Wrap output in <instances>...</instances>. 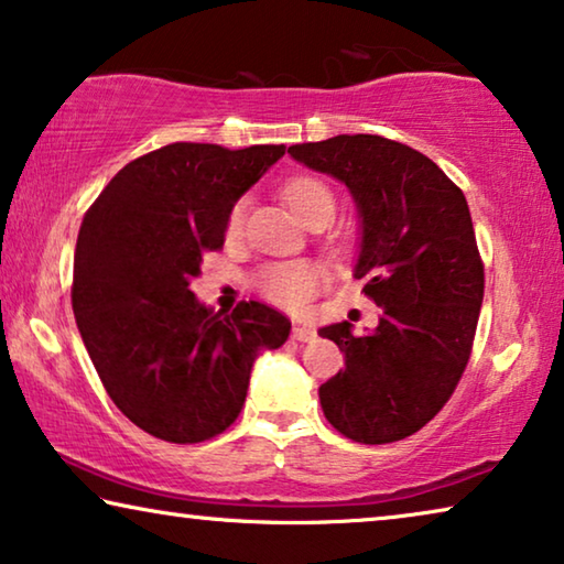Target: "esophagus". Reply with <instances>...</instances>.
Segmentation results:
<instances>
[{
  "mask_svg": "<svg viewBox=\"0 0 564 564\" xmlns=\"http://www.w3.org/2000/svg\"><path fill=\"white\" fill-rule=\"evenodd\" d=\"M291 336H293V339H296V341H314V339H316V332L308 329V326H293Z\"/></svg>",
  "mask_w": 564,
  "mask_h": 564,
  "instance_id": "esophagus-1",
  "label": "esophagus"
}]
</instances>
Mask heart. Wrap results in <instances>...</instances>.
Listing matches in <instances>:
<instances>
[{
	"label": "heart",
	"instance_id": "obj_1",
	"mask_svg": "<svg viewBox=\"0 0 564 564\" xmlns=\"http://www.w3.org/2000/svg\"><path fill=\"white\" fill-rule=\"evenodd\" d=\"M283 197L289 207L296 213V217L306 220L316 209H332L334 213V197L329 187L322 180L314 176H296V180L285 184ZM242 228V207L238 205L228 217V235H238ZM324 268L311 263V260H285V263L268 265L263 273L258 275V289L265 299L283 308H301L314 293L324 285Z\"/></svg>",
	"mask_w": 564,
	"mask_h": 564
}]
</instances>
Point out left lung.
<instances>
[{
	"instance_id": "obj_1",
	"label": "left lung",
	"mask_w": 564,
	"mask_h": 564,
	"mask_svg": "<svg viewBox=\"0 0 564 564\" xmlns=\"http://www.w3.org/2000/svg\"><path fill=\"white\" fill-rule=\"evenodd\" d=\"M289 154L349 189L359 217L355 279L380 306L367 334L318 329L344 369L318 388L324 415L367 445L402 441L438 415L464 375L484 301V263L468 202L425 154L355 133Z\"/></svg>"
}]
</instances>
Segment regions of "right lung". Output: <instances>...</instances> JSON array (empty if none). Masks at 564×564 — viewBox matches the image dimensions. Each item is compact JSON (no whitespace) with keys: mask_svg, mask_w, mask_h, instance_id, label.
<instances>
[{"mask_svg":"<svg viewBox=\"0 0 564 564\" xmlns=\"http://www.w3.org/2000/svg\"><path fill=\"white\" fill-rule=\"evenodd\" d=\"M283 154L176 141L126 164L83 217L75 322L116 408L154 438L202 443L230 427L258 355L289 339L271 306L215 314L189 291L235 202Z\"/></svg>","mask_w":564,"mask_h":564,"instance_id":"right-lung-1","label":"right lung"}]
</instances>
